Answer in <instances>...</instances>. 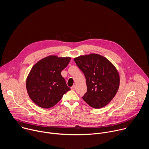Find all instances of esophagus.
<instances>
[{
    "mask_svg": "<svg viewBox=\"0 0 149 149\" xmlns=\"http://www.w3.org/2000/svg\"><path fill=\"white\" fill-rule=\"evenodd\" d=\"M75 88V85H74V86H72V87H71V89L72 90H74Z\"/></svg>",
    "mask_w": 149,
    "mask_h": 149,
    "instance_id": "esophagus-1",
    "label": "esophagus"
}]
</instances>
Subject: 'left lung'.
Wrapping results in <instances>:
<instances>
[{"label":"left lung","mask_w":149,"mask_h":149,"mask_svg":"<svg viewBox=\"0 0 149 149\" xmlns=\"http://www.w3.org/2000/svg\"><path fill=\"white\" fill-rule=\"evenodd\" d=\"M86 79L87 91L82 97L91 107L101 109L114 97L119 88L120 77L113 63L95 54L74 58Z\"/></svg>","instance_id":"8db88e82"}]
</instances>
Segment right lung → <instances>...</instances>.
Returning a JSON list of instances; mask_svg holds the SVG:
<instances>
[{"instance_id":"right-lung-1","label":"right lung","mask_w":149,"mask_h":149,"mask_svg":"<svg viewBox=\"0 0 149 149\" xmlns=\"http://www.w3.org/2000/svg\"><path fill=\"white\" fill-rule=\"evenodd\" d=\"M70 60V57L51 55L33 66L27 77L26 87L29 97L39 107H52L71 90L61 74Z\"/></svg>"}]
</instances>
